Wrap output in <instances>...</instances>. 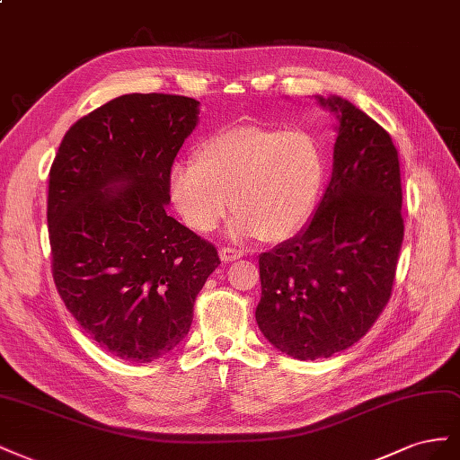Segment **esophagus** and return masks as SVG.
<instances>
[{"instance_id":"34e87169","label":"esophagus","mask_w":460,"mask_h":460,"mask_svg":"<svg viewBox=\"0 0 460 460\" xmlns=\"http://www.w3.org/2000/svg\"><path fill=\"white\" fill-rule=\"evenodd\" d=\"M244 256V251L241 248H233V246H221L219 248V258L223 261H233V260H239Z\"/></svg>"}]
</instances>
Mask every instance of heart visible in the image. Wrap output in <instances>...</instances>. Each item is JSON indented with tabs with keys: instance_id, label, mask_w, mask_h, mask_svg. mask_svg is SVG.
<instances>
[{
	"instance_id": "1",
	"label": "heart",
	"mask_w": 460,
	"mask_h": 460,
	"mask_svg": "<svg viewBox=\"0 0 460 460\" xmlns=\"http://www.w3.org/2000/svg\"><path fill=\"white\" fill-rule=\"evenodd\" d=\"M325 173V150L310 130L239 125L206 137L196 164L173 165L169 192L196 233L214 231L233 204L234 234L283 241L312 217Z\"/></svg>"
}]
</instances>
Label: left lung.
Returning <instances> with one entry per match:
<instances>
[{
    "mask_svg": "<svg viewBox=\"0 0 460 460\" xmlns=\"http://www.w3.org/2000/svg\"><path fill=\"white\" fill-rule=\"evenodd\" d=\"M333 172L306 229L260 256V332L298 360L330 358L368 333L391 298L404 223L397 148L343 98Z\"/></svg>",
    "mask_w": 460,
    "mask_h": 460,
    "instance_id": "obj_1",
    "label": "left lung"
}]
</instances>
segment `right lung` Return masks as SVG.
<instances>
[{"mask_svg": "<svg viewBox=\"0 0 460 460\" xmlns=\"http://www.w3.org/2000/svg\"><path fill=\"white\" fill-rule=\"evenodd\" d=\"M199 102L125 94L65 133L48 182L51 275L98 347L152 362L190 330L194 300L221 260L167 216L169 175Z\"/></svg>", "mask_w": 460, "mask_h": 460, "instance_id": "1", "label": "right lung"}]
</instances>
